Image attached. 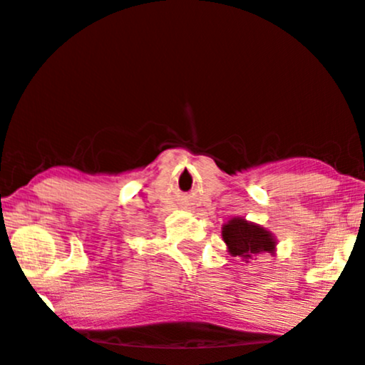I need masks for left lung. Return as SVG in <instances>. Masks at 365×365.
I'll return each instance as SVG.
<instances>
[{"instance_id":"obj_1","label":"left lung","mask_w":365,"mask_h":365,"mask_svg":"<svg viewBox=\"0 0 365 365\" xmlns=\"http://www.w3.org/2000/svg\"><path fill=\"white\" fill-rule=\"evenodd\" d=\"M221 235L231 257H238L245 263L257 260L258 255H275L277 252L275 236L245 217H231L222 225Z\"/></svg>"}]
</instances>
